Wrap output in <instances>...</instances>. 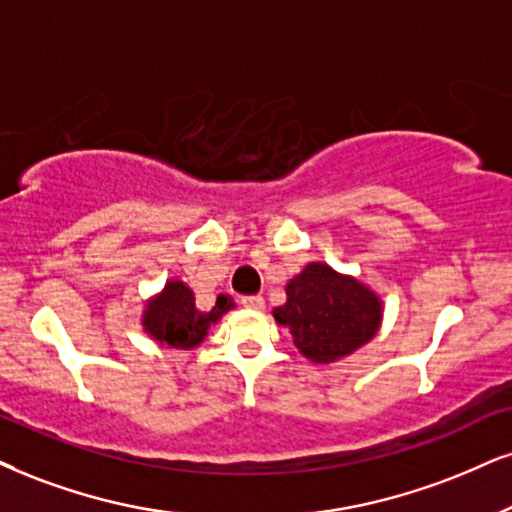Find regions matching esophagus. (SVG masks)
Here are the masks:
<instances>
[{
  "label": "esophagus",
  "mask_w": 512,
  "mask_h": 512,
  "mask_svg": "<svg viewBox=\"0 0 512 512\" xmlns=\"http://www.w3.org/2000/svg\"><path fill=\"white\" fill-rule=\"evenodd\" d=\"M242 306L246 308H254V311H263L266 308V301H263L261 294H254V296H242Z\"/></svg>",
  "instance_id": "1"
}]
</instances>
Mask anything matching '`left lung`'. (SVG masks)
Segmentation results:
<instances>
[{"mask_svg":"<svg viewBox=\"0 0 512 512\" xmlns=\"http://www.w3.org/2000/svg\"><path fill=\"white\" fill-rule=\"evenodd\" d=\"M273 315L308 361L334 363L375 337L382 299L356 277L327 263H308L287 282V301Z\"/></svg>","mask_w":512,"mask_h":512,"instance_id":"1","label":"left lung"}]
</instances>
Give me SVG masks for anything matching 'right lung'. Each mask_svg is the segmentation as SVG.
<instances>
[{"mask_svg":"<svg viewBox=\"0 0 512 512\" xmlns=\"http://www.w3.org/2000/svg\"><path fill=\"white\" fill-rule=\"evenodd\" d=\"M230 308H235L232 296L220 294L211 311H199L192 289L180 280H168L163 292L147 301L142 327L159 344L187 351L204 342L208 327L218 323Z\"/></svg>","mask_w":512,"mask_h":512,"instance_id":"obj_1","label":"right lung"}]
</instances>
